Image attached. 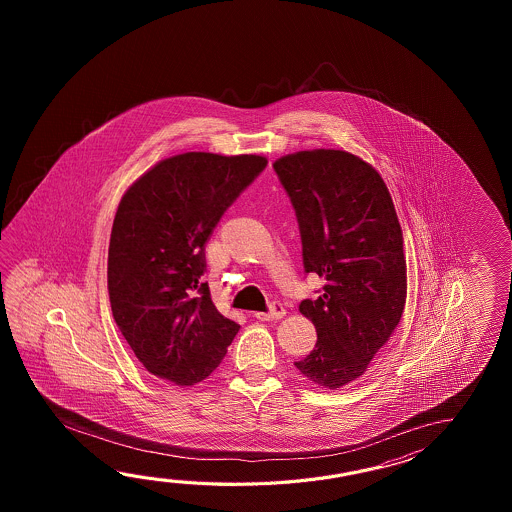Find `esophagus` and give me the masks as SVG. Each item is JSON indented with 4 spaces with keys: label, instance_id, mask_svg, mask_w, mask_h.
<instances>
[{
    "label": "esophagus",
    "instance_id": "1",
    "mask_svg": "<svg viewBox=\"0 0 512 512\" xmlns=\"http://www.w3.org/2000/svg\"><path fill=\"white\" fill-rule=\"evenodd\" d=\"M282 316H285V307L280 302H272L269 311H265V313H256L258 320H278Z\"/></svg>",
    "mask_w": 512,
    "mask_h": 512
}]
</instances>
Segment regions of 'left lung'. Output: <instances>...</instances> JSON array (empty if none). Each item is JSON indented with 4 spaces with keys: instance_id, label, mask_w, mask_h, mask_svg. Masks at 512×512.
Returning <instances> with one entry per match:
<instances>
[{
    "instance_id": "8db88e82",
    "label": "left lung",
    "mask_w": 512,
    "mask_h": 512,
    "mask_svg": "<svg viewBox=\"0 0 512 512\" xmlns=\"http://www.w3.org/2000/svg\"><path fill=\"white\" fill-rule=\"evenodd\" d=\"M272 168L296 214L304 272L326 280L316 300L300 304L318 338L294 366L337 390L366 371L403 315L401 225L381 175L351 153L298 152Z\"/></svg>"
}]
</instances>
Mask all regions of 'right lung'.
Here are the masks:
<instances>
[{"mask_svg": "<svg viewBox=\"0 0 512 512\" xmlns=\"http://www.w3.org/2000/svg\"><path fill=\"white\" fill-rule=\"evenodd\" d=\"M265 166L260 155L183 153L155 164L122 197L109 240V302L153 375L179 386L207 379L240 331L203 282L205 245Z\"/></svg>", "mask_w": 512, "mask_h": 512, "instance_id": "obj_1", "label": "right lung"}]
</instances>
